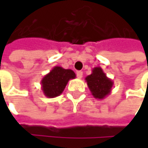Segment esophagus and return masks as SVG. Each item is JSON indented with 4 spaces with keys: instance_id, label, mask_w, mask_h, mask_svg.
<instances>
[{
    "instance_id": "1",
    "label": "esophagus",
    "mask_w": 148,
    "mask_h": 148,
    "mask_svg": "<svg viewBox=\"0 0 148 148\" xmlns=\"http://www.w3.org/2000/svg\"><path fill=\"white\" fill-rule=\"evenodd\" d=\"M83 76V72L81 71H77V77L78 78H82Z\"/></svg>"
}]
</instances>
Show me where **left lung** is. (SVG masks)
Here are the masks:
<instances>
[{"instance_id":"left-lung-1","label":"left lung","mask_w":148,"mask_h":148,"mask_svg":"<svg viewBox=\"0 0 148 148\" xmlns=\"http://www.w3.org/2000/svg\"><path fill=\"white\" fill-rule=\"evenodd\" d=\"M86 82L94 98L105 99L111 93L114 82L106 76L101 67L97 66L92 69L90 75L86 77Z\"/></svg>"}]
</instances>
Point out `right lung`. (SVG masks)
<instances>
[{
    "label": "right lung",
    "instance_id": "add662e5",
    "mask_svg": "<svg viewBox=\"0 0 148 148\" xmlns=\"http://www.w3.org/2000/svg\"><path fill=\"white\" fill-rule=\"evenodd\" d=\"M76 74L71 69H64L56 66L41 80L43 95L48 98H54L62 94L66 84L71 79H75Z\"/></svg>",
    "mask_w": 148,
    "mask_h": 148
}]
</instances>
